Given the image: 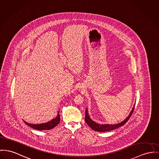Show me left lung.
Masks as SVG:
<instances>
[{"instance_id": "8db88e82", "label": "left lung", "mask_w": 159, "mask_h": 159, "mask_svg": "<svg viewBox=\"0 0 159 159\" xmlns=\"http://www.w3.org/2000/svg\"><path fill=\"white\" fill-rule=\"evenodd\" d=\"M135 106V105H134ZM134 106L133 108L132 111H131L129 115L126 117V119L123 120L122 122L116 124V125H100L98 124L96 122H94V121H93L90 117H89L88 113V110L86 109L85 110V120L86 123H87V125L93 130L96 131H98V132H105L107 131H111L113 129H115L116 128H118L122 126H123L128 121V120L129 119V118L131 117L134 110Z\"/></svg>"}]
</instances>
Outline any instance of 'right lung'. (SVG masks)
Masks as SVG:
<instances>
[{"label": "right lung", "instance_id": "1", "mask_svg": "<svg viewBox=\"0 0 159 159\" xmlns=\"http://www.w3.org/2000/svg\"><path fill=\"white\" fill-rule=\"evenodd\" d=\"M61 121V117H60V114H59V112H58L57 113V117L52 119V120H51L49 122L45 123H43V124H40V125H32V124H30L28 123L25 122V124H26L28 126H30L31 128L37 129V130H49L53 128H54Z\"/></svg>", "mask_w": 159, "mask_h": 159}]
</instances>
